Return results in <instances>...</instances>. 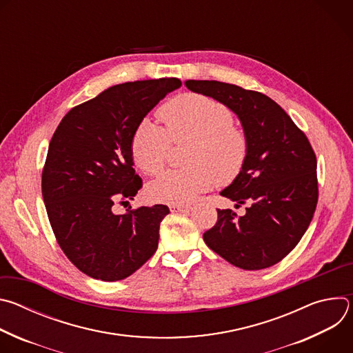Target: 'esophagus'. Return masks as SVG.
Returning <instances> with one entry per match:
<instances>
[{
  "label": "esophagus",
  "instance_id": "34e87169",
  "mask_svg": "<svg viewBox=\"0 0 353 353\" xmlns=\"http://www.w3.org/2000/svg\"><path fill=\"white\" fill-rule=\"evenodd\" d=\"M169 208L172 212H190L192 210L190 205H176V204L169 205Z\"/></svg>",
  "mask_w": 353,
  "mask_h": 353
}]
</instances>
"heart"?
Instances as JSON below:
<instances>
[{
	"instance_id": "heart-1",
	"label": "heart",
	"mask_w": 353,
	"mask_h": 353,
	"mask_svg": "<svg viewBox=\"0 0 353 353\" xmlns=\"http://www.w3.org/2000/svg\"><path fill=\"white\" fill-rule=\"evenodd\" d=\"M165 128L143 120L131 138V155L146 174H158L165 168L170 141H191L185 158L190 168L169 170L148 185V194L168 204H188L216 180L232 181L247 155V137L233 123L232 110L218 100L184 93L168 102L159 112Z\"/></svg>"
}]
</instances>
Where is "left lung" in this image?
Returning <instances> with one entry per match:
<instances>
[{
  "label": "left lung",
  "mask_w": 353,
  "mask_h": 353,
  "mask_svg": "<svg viewBox=\"0 0 353 353\" xmlns=\"http://www.w3.org/2000/svg\"><path fill=\"white\" fill-rule=\"evenodd\" d=\"M184 85L226 105L247 137L245 161L221 195L250 207L243 216L218 210L204 241L234 267L268 268L290 253L313 219L319 199L314 150L271 97L219 81Z\"/></svg>",
  "instance_id": "1"
}]
</instances>
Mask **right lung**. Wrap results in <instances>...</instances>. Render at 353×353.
<instances>
[{
    "mask_svg": "<svg viewBox=\"0 0 353 353\" xmlns=\"http://www.w3.org/2000/svg\"><path fill=\"white\" fill-rule=\"evenodd\" d=\"M177 78L114 85L71 109L48 145L41 192L50 225L68 260L90 278L113 282L141 268L158 248L166 205L113 212L142 187L131 138Z\"/></svg>",
    "mask_w": 353,
    "mask_h": 353,
    "instance_id": "1",
    "label": "right lung"
}]
</instances>
